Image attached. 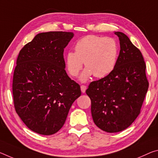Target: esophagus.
<instances>
[{"instance_id":"obj_1","label":"esophagus","mask_w":158,"mask_h":158,"mask_svg":"<svg viewBox=\"0 0 158 158\" xmlns=\"http://www.w3.org/2000/svg\"><path fill=\"white\" fill-rule=\"evenodd\" d=\"M81 90L82 93H85V91H86V86H85V85H81Z\"/></svg>"}]
</instances>
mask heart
<instances>
[{"instance_id":"heart-1","label":"heart","mask_w":158,"mask_h":158,"mask_svg":"<svg viewBox=\"0 0 158 158\" xmlns=\"http://www.w3.org/2000/svg\"><path fill=\"white\" fill-rule=\"evenodd\" d=\"M118 53V44L114 39L89 35L77 41L74 52L66 54V67L69 74L75 77L79 75L84 62L86 69L81 76L82 81H86L92 74L102 78L114 69Z\"/></svg>"}]
</instances>
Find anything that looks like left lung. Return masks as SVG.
I'll use <instances>...</instances> for the list:
<instances>
[{
	"label": "left lung",
	"mask_w": 158,
	"mask_h": 158,
	"mask_svg": "<svg viewBox=\"0 0 158 158\" xmlns=\"http://www.w3.org/2000/svg\"><path fill=\"white\" fill-rule=\"evenodd\" d=\"M114 34L120 43L116 65L106 77L91 82L86 91L95 124L109 133L123 131L133 123L141 112L149 86L140 50L124 33Z\"/></svg>",
	"instance_id": "1"
}]
</instances>
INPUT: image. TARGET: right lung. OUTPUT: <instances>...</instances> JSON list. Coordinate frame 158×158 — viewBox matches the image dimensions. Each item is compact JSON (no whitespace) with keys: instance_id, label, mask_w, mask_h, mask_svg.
<instances>
[{"instance_id":"1","label":"right lung","mask_w":158,"mask_h":158,"mask_svg":"<svg viewBox=\"0 0 158 158\" xmlns=\"http://www.w3.org/2000/svg\"><path fill=\"white\" fill-rule=\"evenodd\" d=\"M73 36L65 31L40 33L17 57L12 80L14 107L26 126L37 134L58 131L81 94L79 84L64 69V48Z\"/></svg>"}]
</instances>
